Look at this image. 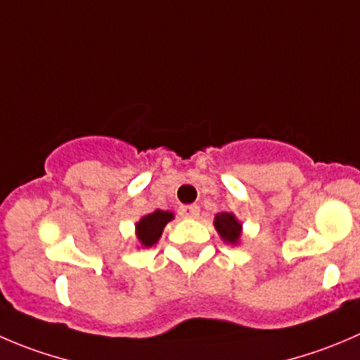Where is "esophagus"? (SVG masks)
<instances>
[{
    "instance_id": "1",
    "label": "esophagus",
    "mask_w": 360,
    "mask_h": 360,
    "mask_svg": "<svg viewBox=\"0 0 360 360\" xmlns=\"http://www.w3.org/2000/svg\"><path fill=\"white\" fill-rule=\"evenodd\" d=\"M180 215L187 219H194L200 215V207L198 205H186V207H180Z\"/></svg>"
}]
</instances>
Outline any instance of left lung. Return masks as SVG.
I'll return each instance as SVG.
<instances>
[{
    "instance_id": "8db88e82",
    "label": "left lung",
    "mask_w": 360,
    "mask_h": 360,
    "mask_svg": "<svg viewBox=\"0 0 360 360\" xmlns=\"http://www.w3.org/2000/svg\"><path fill=\"white\" fill-rule=\"evenodd\" d=\"M240 228L242 224L235 219L233 214H222L215 215V229L222 237V240L229 242V244H237L238 237H240Z\"/></svg>"
}]
</instances>
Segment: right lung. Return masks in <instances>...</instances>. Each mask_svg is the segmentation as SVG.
Here are the masks:
<instances>
[{
	"label": "right lung",
	"instance_id": "right-lung-1",
	"mask_svg": "<svg viewBox=\"0 0 360 360\" xmlns=\"http://www.w3.org/2000/svg\"><path fill=\"white\" fill-rule=\"evenodd\" d=\"M173 219V214L171 212L164 210H155L152 214L145 215L141 221L136 224V229H138V238L145 248H150V245L155 244L159 240L160 233H162L164 226Z\"/></svg>",
	"mask_w": 360,
	"mask_h": 360
}]
</instances>
